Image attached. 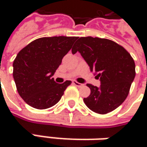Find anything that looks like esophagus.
Listing matches in <instances>:
<instances>
[{
	"instance_id": "esophagus-1",
	"label": "esophagus",
	"mask_w": 147,
	"mask_h": 147,
	"mask_svg": "<svg viewBox=\"0 0 147 147\" xmlns=\"http://www.w3.org/2000/svg\"><path fill=\"white\" fill-rule=\"evenodd\" d=\"M72 83H73L75 86H78V87H80V86H82L83 85V84H82V83H78V82H76V81H73V82H72Z\"/></svg>"
}]
</instances>
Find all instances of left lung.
<instances>
[{
	"mask_svg": "<svg viewBox=\"0 0 147 147\" xmlns=\"http://www.w3.org/2000/svg\"><path fill=\"white\" fill-rule=\"evenodd\" d=\"M79 52L101 86L87 83L90 94L83 98L84 103L94 113L106 114L119 107L128 95L136 76L135 61L121 45L109 39L81 37L71 49Z\"/></svg>",
	"mask_w": 147,
	"mask_h": 147,
	"instance_id": "8db88e82",
	"label": "left lung"
}]
</instances>
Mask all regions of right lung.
I'll list each match as a JSON object with an SVG mask.
<instances>
[{
	"mask_svg": "<svg viewBox=\"0 0 147 147\" xmlns=\"http://www.w3.org/2000/svg\"><path fill=\"white\" fill-rule=\"evenodd\" d=\"M78 37H45L22 49L13 61L17 91L27 104L38 109L56 105L71 82L58 84L52 76Z\"/></svg>",
	"mask_w": 147,
	"mask_h": 147,
	"instance_id": "1",
	"label": "right lung"
}]
</instances>
